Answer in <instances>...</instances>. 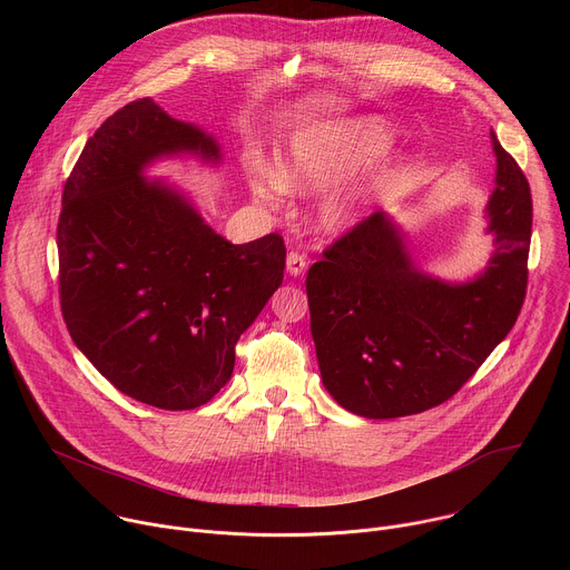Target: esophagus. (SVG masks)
Wrapping results in <instances>:
<instances>
[{
    "label": "esophagus",
    "mask_w": 570,
    "mask_h": 570,
    "mask_svg": "<svg viewBox=\"0 0 570 570\" xmlns=\"http://www.w3.org/2000/svg\"><path fill=\"white\" fill-rule=\"evenodd\" d=\"M306 266H308V262H306L304 255H299V253H288V257H286V271H288L291 277H299V275L306 271Z\"/></svg>",
    "instance_id": "34e87169"
}]
</instances>
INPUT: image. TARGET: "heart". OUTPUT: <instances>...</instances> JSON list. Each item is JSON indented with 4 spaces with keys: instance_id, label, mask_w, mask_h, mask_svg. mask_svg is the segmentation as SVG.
<instances>
[{
    "instance_id": "b5f03b06",
    "label": "heart",
    "mask_w": 570,
    "mask_h": 570,
    "mask_svg": "<svg viewBox=\"0 0 570 570\" xmlns=\"http://www.w3.org/2000/svg\"><path fill=\"white\" fill-rule=\"evenodd\" d=\"M392 144L394 135L379 117L308 124L286 139L273 167L266 161H250L246 183L255 200L266 207H277L284 191L313 194L324 189L315 205L313 223L322 234L338 236L367 216L390 187L394 171L376 167L356 180H342L383 157Z\"/></svg>"
}]
</instances>
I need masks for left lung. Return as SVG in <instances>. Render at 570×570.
Returning <instances> with one entry per match:
<instances>
[{"label": "left lung", "mask_w": 570, "mask_h": 570, "mask_svg": "<svg viewBox=\"0 0 570 570\" xmlns=\"http://www.w3.org/2000/svg\"><path fill=\"white\" fill-rule=\"evenodd\" d=\"M484 207L494 250L464 282L417 268L405 234L376 212L338 238L306 275L322 385L367 420L424 413L453 396L510 334L528 286L530 185L499 144Z\"/></svg>", "instance_id": "1"}]
</instances>
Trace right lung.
I'll use <instances>...</instances> for the list:
<instances>
[{
    "label": "right lung",
    "instance_id": "obj_1",
    "mask_svg": "<svg viewBox=\"0 0 570 570\" xmlns=\"http://www.w3.org/2000/svg\"><path fill=\"white\" fill-rule=\"evenodd\" d=\"M218 167L214 135L139 99L88 139L62 191L60 306L76 347L124 394L191 411L232 376L234 345L279 288V234L234 246L157 159Z\"/></svg>",
    "mask_w": 570,
    "mask_h": 570
}]
</instances>
